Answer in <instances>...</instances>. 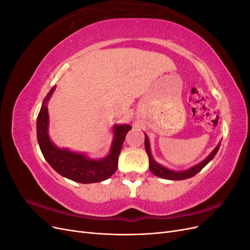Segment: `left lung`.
<instances>
[{
  "label": "left lung",
  "mask_w": 250,
  "mask_h": 250,
  "mask_svg": "<svg viewBox=\"0 0 250 250\" xmlns=\"http://www.w3.org/2000/svg\"><path fill=\"white\" fill-rule=\"evenodd\" d=\"M221 143L219 142V144L217 145V147L211 151L209 153V155L204 158L202 162H200L199 164L193 166L190 169H187L184 171H174L171 170L167 167H165V166L158 164L157 162L154 161V158L152 157V154H151V149H150V143H149V139L147 137V134L145 133V149H146V152L148 154L149 157V169L150 171L152 172L155 176L157 177H161L164 179H169V180H183V179H188L190 177L195 176L196 174L199 173L206 166L213 160L215 157L216 153L218 152L219 148H220Z\"/></svg>",
  "instance_id": "left-lung-1"
}]
</instances>
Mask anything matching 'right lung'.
I'll list each match as a JSON object with an SVG mask.
<instances>
[{"label":"right lung","instance_id":"1","mask_svg":"<svg viewBox=\"0 0 250 250\" xmlns=\"http://www.w3.org/2000/svg\"><path fill=\"white\" fill-rule=\"evenodd\" d=\"M53 86L44 98L36 121V133L42 153L51 167L60 175L80 184H94L106 180L118 168V158L127 132L131 129L128 124H116L112 127L113 139L108 154L103 158L88 157L84 153L59 148L49 135L48 102L55 90Z\"/></svg>","mask_w":250,"mask_h":250}]
</instances>
